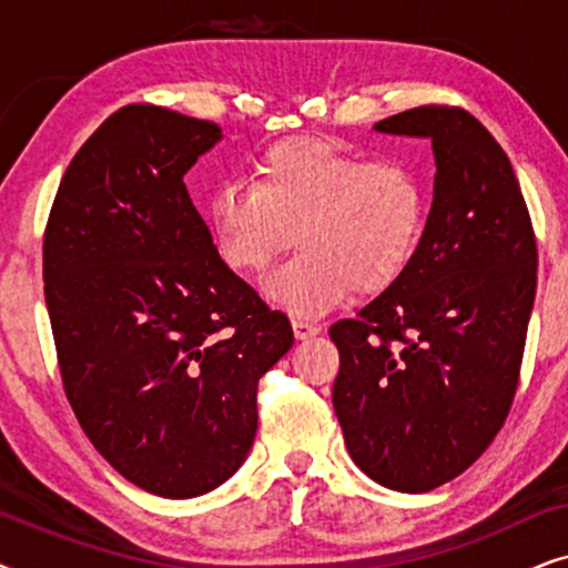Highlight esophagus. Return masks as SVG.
Returning <instances> with one entry per match:
<instances>
[{
    "mask_svg": "<svg viewBox=\"0 0 568 568\" xmlns=\"http://www.w3.org/2000/svg\"><path fill=\"white\" fill-rule=\"evenodd\" d=\"M292 331H294V338L297 341H305V338H313V336H317V333H321V328H317L315 323H307V321H292Z\"/></svg>",
    "mask_w": 568,
    "mask_h": 568,
    "instance_id": "esophagus-1",
    "label": "esophagus"
}]
</instances>
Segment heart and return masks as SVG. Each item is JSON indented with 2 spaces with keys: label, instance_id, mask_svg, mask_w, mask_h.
<instances>
[{
  "label": "heart",
  "instance_id": "heart-1",
  "mask_svg": "<svg viewBox=\"0 0 568 568\" xmlns=\"http://www.w3.org/2000/svg\"><path fill=\"white\" fill-rule=\"evenodd\" d=\"M424 214V183L406 162H367L328 139L271 144L253 183L220 185L206 209L216 253L237 274L266 271L294 235L300 253L266 278L294 315L387 290L414 258Z\"/></svg>",
  "mask_w": 568,
  "mask_h": 568
}]
</instances>
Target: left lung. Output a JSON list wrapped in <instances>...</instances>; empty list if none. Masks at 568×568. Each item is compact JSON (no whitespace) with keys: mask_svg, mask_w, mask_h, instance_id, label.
<instances>
[{"mask_svg":"<svg viewBox=\"0 0 568 568\" xmlns=\"http://www.w3.org/2000/svg\"><path fill=\"white\" fill-rule=\"evenodd\" d=\"M375 131L432 139L434 201L406 271L331 325L333 408L372 480L424 494L468 470L509 414L538 247L509 158L468 111L410 108Z\"/></svg>","mask_w":568,"mask_h":568,"instance_id":"8db88e82","label":"left lung"}]
</instances>
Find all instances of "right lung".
Returning <instances> with one entry per match:
<instances>
[{"instance_id":"1","label":"right lung","mask_w":568,"mask_h":568,"mask_svg":"<svg viewBox=\"0 0 568 568\" xmlns=\"http://www.w3.org/2000/svg\"><path fill=\"white\" fill-rule=\"evenodd\" d=\"M212 121L126 105L69 162L43 237L67 398L123 478L165 499L222 486L251 453L258 379L292 325L220 258L183 175Z\"/></svg>"}]
</instances>
